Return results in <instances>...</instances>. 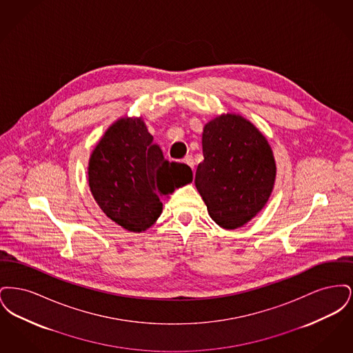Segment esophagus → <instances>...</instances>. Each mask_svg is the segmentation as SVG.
I'll use <instances>...</instances> for the list:
<instances>
[{
  "instance_id": "obj_1",
  "label": "esophagus",
  "mask_w": 353,
  "mask_h": 353,
  "mask_svg": "<svg viewBox=\"0 0 353 353\" xmlns=\"http://www.w3.org/2000/svg\"><path fill=\"white\" fill-rule=\"evenodd\" d=\"M185 164H188L192 169H194V160H193V156L192 154H188L184 159Z\"/></svg>"
}]
</instances>
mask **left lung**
I'll list each match as a JSON object with an SVG mask.
<instances>
[{"label": "left lung", "instance_id": "obj_1", "mask_svg": "<svg viewBox=\"0 0 353 353\" xmlns=\"http://www.w3.org/2000/svg\"><path fill=\"white\" fill-rule=\"evenodd\" d=\"M194 184L212 219L233 230L269 201L276 165L268 139L248 119L223 114L205 124Z\"/></svg>", "mask_w": 353, "mask_h": 353}]
</instances>
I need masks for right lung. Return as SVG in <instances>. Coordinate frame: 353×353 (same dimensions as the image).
I'll use <instances>...</instances> for the list:
<instances>
[{
	"label": "right lung",
	"mask_w": 353,
	"mask_h": 353,
	"mask_svg": "<svg viewBox=\"0 0 353 353\" xmlns=\"http://www.w3.org/2000/svg\"><path fill=\"white\" fill-rule=\"evenodd\" d=\"M192 180L186 164L164 159L141 118L117 120L88 161L95 201L108 219L134 233L147 230L160 217L163 196Z\"/></svg>",
	"instance_id": "right-lung-1"
}]
</instances>
